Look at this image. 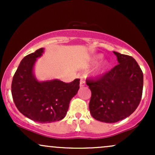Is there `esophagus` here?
<instances>
[{
	"mask_svg": "<svg viewBox=\"0 0 155 155\" xmlns=\"http://www.w3.org/2000/svg\"><path fill=\"white\" fill-rule=\"evenodd\" d=\"M85 84H86V83H85V81L84 79H81L80 80V87H84L85 86Z\"/></svg>",
	"mask_w": 155,
	"mask_h": 155,
	"instance_id": "1",
	"label": "esophagus"
}]
</instances>
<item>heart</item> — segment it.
Segmentation results:
<instances>
[{"label":"heart","mask_w":155,"mask_h":155,"mask_svg":"<svg viewBox=\"0 0 155 155\" xmlns=\"http://www.w3.org/2000/svg\"><path fill=\"white\" fill-rule=\"evenodd\" d=\"M102 57H103L102 55H101V54L100 55H97V56L94 57V58L91 60V64H92V65H94V64L97 63V62H98L99 60H100L101 58H102ZM103 71H104V68H101L98 69V71H97V74H101V73H102Z\"/></svg>","instance_id":"obj_1"}]
</instances>
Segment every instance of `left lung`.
<instances>
[{
    "mask_svg": "<svg viewBox=\"0 0 155 155\" xmlns=\"http://www.w3.org/2000/svg\"><path fill=\"white\" fill-rule=\"evenodd\" d=\"M118 65L98 79H87L92 92L89 108L95 120L114 123L136 111L143 92L141 69L131 56L114 51Z\"/></svg>",
    "mask_w": 155,
    "mask_h": 155,
    "instance_id": "left-lung-1",
    "label": "left lung"
}]
</instances>
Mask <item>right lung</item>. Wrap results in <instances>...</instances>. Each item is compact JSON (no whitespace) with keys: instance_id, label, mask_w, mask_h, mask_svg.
I'll return each mask as SVG.
<instances>
[{"instance_id":"right-lung-1","label":"right lung","mask_w":155,"mask_h":155,"mask_svg":"<svg viewBox=\"0 0 155 155\" xmlns=\"http://www.w3.org/2000/svg\"><path fill=\"white\" fill-rule=\"evenodd\" d=\"M44 49L41 48L22 60L12 79V94L16 107L23 115L35 122L49 123L65 117L70 101L79 89L80 79L70 83L58 79L38 81L33 68Z\"/></svg>"}]
</instances>
